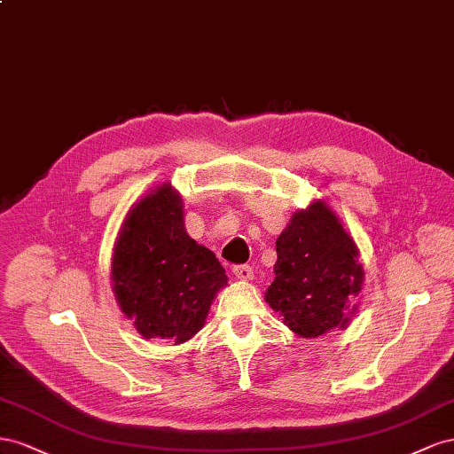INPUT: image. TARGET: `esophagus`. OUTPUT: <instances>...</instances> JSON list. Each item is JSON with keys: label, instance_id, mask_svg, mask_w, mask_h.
<instances>
[{"label": "esophagus", "instance_id": "1", "mask_svg": "<svg viewBox=\"0 0 454 454\" xmlns=\"http://www.w3.org/2000/svg\"><path fill=\"white\" fill-rule=\"evenodd\" d=\"M234 276L241 281H251L253 279V268L247 266V264L234 266Z\"/></svg>", "mask_w": 454, "mask_h": 454}]
</instances>
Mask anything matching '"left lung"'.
I'll return each instance as SVG.
<instances>
[{
  "label": "left lung",
  "instance_id": "obj_1",
  "mask_svg": "<svg viewBox=\"0 0 454 454\" xmlns=\"http://www.w3.org/2000/svg\"><path fill=\"white\" fill-rule=\"evenodd\" d=\"M276 279L266 302L302 339L344 329L364 285L359 251L329 207L314 201L296 211L276 241Z\"/></svg>",
  "mask_w": 454,
  "mask_h": 454
}]
</instances>
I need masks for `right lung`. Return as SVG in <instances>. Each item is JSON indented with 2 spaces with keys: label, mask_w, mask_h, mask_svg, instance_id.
Wrapping results in <instances>:
<instances>
[{
  "label": "right lung",
  "mask_w": 454,
  "mask_h": 454,
  "mask_svg": "<svg viewBox=\"0 0 454 454\" xmlns=\"http://www.w3.org/2000/svg\"><path fill=\"white\" fill-rule=\"evenodd\" d=\"M114 294L145 339L190 340L228 278L213 251L184 228L183 200L155 186L127 213L112 256Z\"/></svg>",
  "instance_id": "right-lung-1"
}]
</instances>
